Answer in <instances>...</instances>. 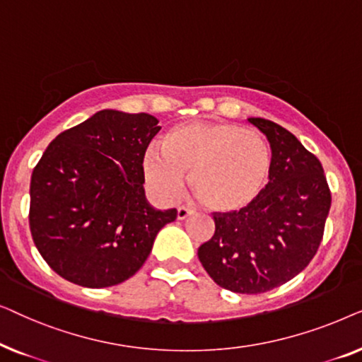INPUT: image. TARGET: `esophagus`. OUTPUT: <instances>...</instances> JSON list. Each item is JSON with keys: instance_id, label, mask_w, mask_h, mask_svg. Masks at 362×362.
I'll list each match as a JSON object with an SVG mask.
<instances>
[{"instance_id": "34e87169", "label": "esophagus", "mask_w": 362, "mask_h": 362, "mask_svg": "<svg viewBox=\"0 0 362 362\" xmlns=\"http://www.w3.org/2000/svg\"><path fill=\"white\" fill-rule=\"evenodd\" d=\"M192 209H189V207H185V206H180L177 207V219L180 221H185V219H187V217H189L191 214H192Z\"/></svg>"}]
</instances>
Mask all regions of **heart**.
Returning a JSON list of instances; mask_svg holds the SVG:
<instances>
[{
  "label": "heart",
  "instance_id": "obj_1",
  "mask_svg": "<svg viewBox=\"0 0 362 362\" xmlns=\"http://www.w3.org/2000/svg\"><path fill=\"white\" fill-rule=\"evenodd\" d=\"M161 148L151 146L143 171L151 189L173 199L189 182L202 204L216 212L250 206L269 185L272 151L265 136L232 122H185L171 127Z\"/></svg>",
  "mask_w": 362,
  "mask_h": 362
}]
</instances>
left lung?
Segmentation results:
<instances>
[{
    "label": "left lung",
    "mask_w": 362,
    "mask_h": 362,
    "mask_svg": "<svg viewBox=\"0 0 362 362\" xmlns=\"http://www.w3.org/2000/svg\"><path fill=\"white\" fill-rule=\"evenodd\" d=\"M267 136L272 173L250 206L214 212L216 230L197 249L202 267L222 288L257 295L286 284L310 264L331 207L323 166L293 133L265 118H249Z\"/></svg>",
    "instance_id": "8db88e82"
}]
</instances>
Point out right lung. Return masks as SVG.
<instances>
[{"label":"right lung","instance_id":"1","mask_svg":"<svg viewBox=\"0 0 362 362\" xmlns=\"http://www.w3.org/2000/svg\"><path fill=\"white\" fill-rule=\"evenodd\" d=\"M161 130L148 113L100 110L51 141L31 176L29 227L47 265L88 288L136 274L177 211L145 197L143 158Z\"/></svg>","mask_w":362,"mask_h":362}]
</instances>
